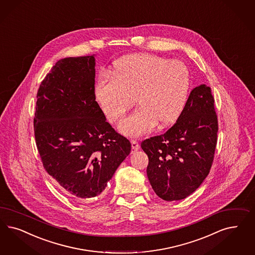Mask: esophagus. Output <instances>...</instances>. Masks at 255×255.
<instances>
[{
	"label": "esophagus",
	"instance_id": "obj_1",
	"mask_svg": "<svg viewBox=\"0 0 255 255\" xmlns=\"http://www.w3.org/2000/svg\"><path fill=\"white\" fill-rule=\"evenodd\" d=\"M131 147L132 151L131 153H135L136 151H138L139 150V148H140V145H139V143H138V141L136 140H131Z\"/></svg>",
	"mask_w": 255,
	"mask_h": 255
}]
</instances>
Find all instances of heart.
Listing matches in <instances>:
<instances>
[{"instance_id": "b5f03b06", "label": "heart", "mask_w": 255, "mask_h": 255, "mask_svg": "<svg viewBox=\"0 0 255 255\" xmlns=\"http://www.w3.org/2000/svg\"><path fill=\"white\" fill-rule=\"evenodd\" d=\"M190 87L188 67L177 60L140 53L120 59L111 74L103 73L96 83L95 94L111 123H116L135 102V112L119 125L129 136L152 130L156 123H174L186 107Z\"/></svg>"}]
</instances>
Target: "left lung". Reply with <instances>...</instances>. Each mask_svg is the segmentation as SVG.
Here are the masks:
<instances>
[{
  "label": "left lung",
  "mask_w": 255,
  "mask_h": 255,
  "mask_svg": "<svg viewBox=\"0 0 255 255\" xmlns=\"http://www.w3.org/2000/svg\"><path fill=\"white\" fill-rule=\"evenodd\" d=\"M219 130L211 88L190 92L183 114L167 131L142 140L148 179L156 195L178 201L193 193L210 172Z\"/></svg>",
  "instance_id": "left-lung-1"
}]
</instances>
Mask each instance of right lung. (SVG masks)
<instances>
[{
    "label": "right lung",
    "instance_id": "obj_1",
    "mask_svg": "<svg viewBox=\"0 0 255 255\" xmlns=\"http://www.w3.org/2000/svg\"><path fill=\"white\" fill-rule=\"evenodd\" d=\"M95 66L94 56L58 61L37 91L33 118L45 171L80 199L99 196L131 150L96 101Z\"/></svg>",
    "mask_w": 255,
    "mask_h": 255
}]
</instances>
